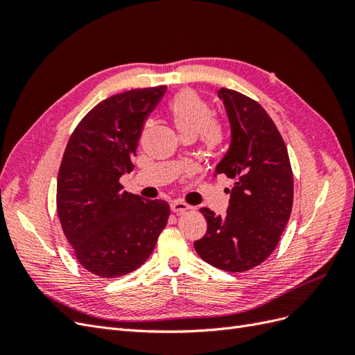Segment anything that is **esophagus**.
<instances>
[{"instance_id": "obj_1", "label": "esophagus", "mask_w": 355, "mask_h": 355, "mask_svg": "<svg viewBox=\"0 0 355 355\" xmlns=\"http://www.w3.org/2000/svg\"><path fill=\"white\" fill-rule=\"evenodd\" d=\"M170 207H171V211L176 213V214H180V213H184V211L191 209L188 204L184 202V201H173L170 204Z\"/></svg>"}]
</instances>
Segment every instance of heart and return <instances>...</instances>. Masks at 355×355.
<instances>
[{
  "instance_id": "1",
  "label": "heart",
  "mask_w": 355,
  "mask_h": 355,
  "mask_svg": "<svg viewBox=\"0 0 355 355\" xmlns=\"http://www.w3.org/2000/svg\"><path fill=\"white\" fill-rule=\"evenodd\" d=\"M168 115L182 139L194 141L201 136V142L210 154L222 148L225 139L223 127L211 120V108L196 92L184 90L178 93L168 102Z\"/></svg>"
}]
</instances>
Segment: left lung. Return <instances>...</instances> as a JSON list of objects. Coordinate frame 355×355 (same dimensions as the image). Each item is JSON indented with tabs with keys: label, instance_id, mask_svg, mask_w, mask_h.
<instances>
[{
	"label": "left lung",
	"instance_id": "obj_1",
	"mask_svg": "<svg viewBox=\"0 0 355 355\" xmlns=\"http://www.w3.org/2000/svg\"><path fill=\"white\" fill-rule=\"evenodd\" d=\"M231 125L228 153L214 170L234 180L225 216L200 211L207 232L194 243L211 266L243 272L261 265L274 252L293 206V171L287 148L271 116L256 101L220 89Z\"/></svg>",
	"mask_w": 355,
	"mask_h": 355
}]
</instances>
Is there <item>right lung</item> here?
<instances>
[{
    "label": "right lung",
    "mask_w": 355,
    "mask_h": 355,
    "mask_svg": "<svg viewBox=\"0 0 355 355\" xmlns=\"http://www.w3.org/2000/svg\"><path fill=\"white\" fill-rule=\"evenodd\" d=\"M166 85L135 89L102 101L75 127L58 175V214L77 261L101 278L137 270L151 256L170 207L123 189L133 170L144 123Z\"/></svg>",
    "instance_id": "right-lung-1"
}]
</instances>
